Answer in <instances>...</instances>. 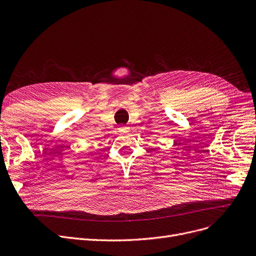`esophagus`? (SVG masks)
<instances>
[{"label": "esophagus", "mask_w": 256, "mask_h": 256, "mask_svg": "<svg viewBox=\"0 0 256 256\" xmlns=\"http://www.w3.org/2000/svg\"><path fill=\"white\" fill-rule=\"evenodd\" d=\"M119 132H126L128 130V126H119Z\"/></svg>", "instance_id": "obj_1"}]
</instances>
